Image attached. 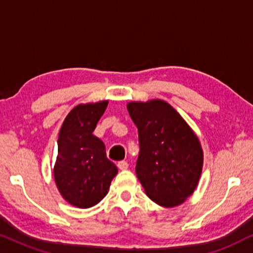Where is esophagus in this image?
<instances>
[{
	"label": "esophagus",
	"instance_id": "obj_1",
	"mask_svg": "<svg viewBox=\"0 0 253 253\" xmlns=\"http://www.w3.org/2000/svg\"><path fill=\"white\" fill-rule=\"evenodd\" d=\"M118 168H119L120 170H127V168H128V163H127L126 161L118 162Z\"/></svg>",
	"mask_w": 253,
	"mask_h": 253
}]
</instances>
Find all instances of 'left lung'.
Segmentation results:
<instances>
[{
  "label": "left lung",
  "mask_w": 253,
  "mask_h": 253,
  "mask_svg": "<svg viewBox=\"0 0 253 253\" xmlns=\"http://www.w3.org/2000/svg\"><path fill=\"white\" fill-rule=\"evenodd\" d=\"M127 110L139 132L135 172L144 192L160 206H179L199 183L204 164L199 139L164 100L130 102Z\"/></svg>",
  "instance_id": "8db88e82"
}]
</instances>
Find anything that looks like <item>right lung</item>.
<instances>
[{"instance_id":"add662e5","label":"right lung","mask_w":253,"mask_h":253,"mask_svg":"<svg viewBox=\"0 0 253 253\" xmlns=\"http://www.w3.org/2000/svg\"><path fill=\"white\" fill-rule=\"evenodd\" d=\"M107 104V100L80 104L60 129L54 179L63 199L75 207L98 204L118 173L116 164L106 157L105 144L92 134Z\"/></svg>"}]
</instances>
